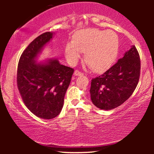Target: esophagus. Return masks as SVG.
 Returning a JSON list of instances; mask_svg holds the SVG:
<instances>
[{"instance_id": "obj_1", "label": "esophagus", "mask_w": 154, "mask_h": 154, "mask_svg": "<svg viewBox=\"0 0 154 154\" xmlns=\"http://www.w3.org/2000/svg\"><path fill=\"white\" fill-rule=\"evenodd\" d=\"M74 74H75V75H76V76H80V75H83V73L82 72L78 71V70H76V71H75Z\"/></svg>"}]
</instances>
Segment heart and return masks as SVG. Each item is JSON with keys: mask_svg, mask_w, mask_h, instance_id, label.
I'll return each mask as SVG.
<instances>
[{"mask_svg": "<svg viewBox=\"0 0 154 154\" xmlns=\"http://www.w3.org/2000/svg\"><path fill=\"white\" fill-rule=\"evenodd\" d=\"M118 51V36L111 30L96 29L83 30L75 35L72 41L65 48L66 59L75 64L80 58L81 52L85 53L84 59L94 71H106L113 63Z\"/></svg>", "mask_w": 154, "mask_h": 154, "instance_id": "1", "label": "heart"}]
</instances>
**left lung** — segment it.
Here are the masks:
<instances>
[{
  "mask_svg": "<svg viewBox=\"0 0 154 154\" xmlns=\"http://www.w3.org/2000/svg\"><path fill=\"white\" fill-rule=\"evenodd\" d=\"M140 72V56L136 47L132 45L113 66L92 79L90 90L92 102L103 110L120 106L136 89Z\"/></svg>",
  "mask_w": 154,
  "mask_h": 154,
  "instance_id": "8db88e82",
  "label": "left lung"
}]
</instances>
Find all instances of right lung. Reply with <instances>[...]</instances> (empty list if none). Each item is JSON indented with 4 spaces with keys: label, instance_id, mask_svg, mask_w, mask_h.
<instances>
[{
    "label": "right lung",
    "instance_id": "right-lung-1",
    "mask_svg": "<svg viewBox=\"0 0 154 154\" xmlns=\"http://www.w3.org/2000/svg\"><path fill=\"white\" fill-rule=\"evenodd\" d=\"M52 36V32H44L28 45L20 56L17 72V88L23 102L33 114L44 119L54 118L60 113L74 72L57 60H49L47 64L35 62Z\"/></svg>",
    "mask_w": 154,
    "mask_h": 154
}]
</instances>
